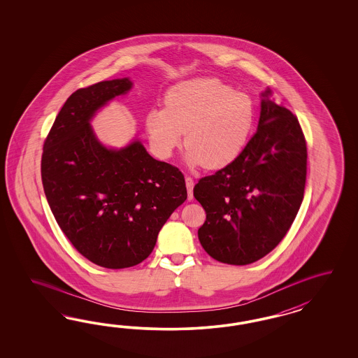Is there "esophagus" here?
Masks as SVG:
<instances>
[{
	"instance_id": "obj_1",
	"label": "esophagus",
	"mask_w": 358,
	"mask_h": 358,
	"mask_svg": "<svg viewBox=\"0 0 358 358\" xmlns=\"http://www.w3.org/2000/svg\"><path fill=\"white\" fill-rule=\"evenodd\" d=\"M185 182H186V187H187V198L189 201L193 199V187H194V181L192 177H186L185 178Z\"/></svg>"
}]
</instances>
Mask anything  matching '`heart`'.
<instances>
[{
	"mask_svg": "<svg viewBox=\"0 0 358 358\" xmlns=\"http://www.w3.org/2000/svg\"><path fill=\"white\" fill-rule=\"evenodd\" d=\"M165 108H151L145 127L152 148L169 159L186 132L187 163L222 169L238 160L256 123V106L244 92L214 77L182 81L165 94Z\"/></svg>",
	"mask_w": 358,
	"mask_h": 358,
	"instance_id": "1",
	"label": "heart"
}]
</instances>
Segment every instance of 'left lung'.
<instances>
[{
	"instance_id": "8db88e82",
	"label": "left lung",
	"mask_w": 358,
	"mask_h": 358,
	"mask_svg": "<svg viewBox=\"0 0 358 358\" xmlns=\"http://www.w3.org/2000/svg\"><path fill=\"white\" fill-rule=\"evenodd\" d=\"M256 134L226 168L194 186L206 211L198 238L207 253L229 265H248L274 250L303 201L307 147L298 118L261 93Z\"/></svg>"
}]
</instances>
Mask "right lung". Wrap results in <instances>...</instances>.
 <instances>
[{
  "mask_svg": "<svg viewBox=\"0 0 358 358\" xmlns=\"http://www.w3.org/2000/svg\"><path fill=\"white\" fill-rule=\"evenodd\" d=\"M130 78L81 87L65 101L44 141L42 182L55 219L85 259L108 269L141 264L187 198L184 174L139 141L120 150L98 141L90 120Z\"/></svg>",
  "mask_w": 358,
  "mask_h": 358,
  "instance_id": "1",
  "label": "right lung"
}]
</instances>
